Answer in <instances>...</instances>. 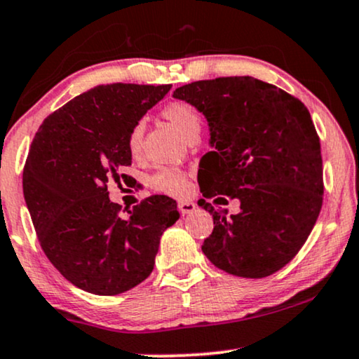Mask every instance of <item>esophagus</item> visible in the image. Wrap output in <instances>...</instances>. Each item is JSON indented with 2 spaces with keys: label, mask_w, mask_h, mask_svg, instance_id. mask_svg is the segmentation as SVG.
Segmentation results:
<instances>
[{
  "label": "esophagus",
  "mask_w": 359,
  "mask_h": 359,
  "mask_svg": "<svg viewBox=\"0 0 359 359\" xmlns=\"http://www.w3.org/2000/svg\"><path fill=\"white\" fill-rule=\"evenodd\" d=\"M195 208H197V205H195V203L190 202V201L179 202V212L182 213V215H187V213L195 212Z\"/></svg>",
  "instance_id": "1"
}]
</instances>
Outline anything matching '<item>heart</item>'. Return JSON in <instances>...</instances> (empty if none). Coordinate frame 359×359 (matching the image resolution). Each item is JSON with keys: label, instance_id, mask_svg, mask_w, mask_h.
Masks as SVG:
<instances>
[{"label": "heart", "instance_id": "obj_1", "mask_svg": "<svg viewBox=\"0 0 359 359\" xmlns=\"http://www.w3.org/2000/svg\"><path fill=\"white\" fill-rule=\"evenodd\" d=\"M162 116H164L165 119L184 135V137H187L190 133H194V130H201V114H198L197 109L190 106L189 102L175 101L167 104V106L162 109ZM142 140L144 124L137 122V124L130 129L129 137H127V147H129V152L133 154L134 157L140 156V151H142ZM151 185L154 190H157V192L179 197V195H184L187 192V177H185L184 172L177 169H161L157 174L152 175Z\"/></svg>", "mask_w": 359, "mask_h": 359}]
</instances>
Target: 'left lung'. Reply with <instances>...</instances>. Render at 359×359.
I'll return each mask as SVG.
<instances>
[{"label": "left lung", "mask_w": 359, "mask_h": 359, "mask_svg": "<svg viewBox=\"0 0 359 359\" xmlns=\"http://www.w3.org/2000/svg\"><path fill=\"white\" fill-rule=\"evenodd\" d=\"M174 97L207 119L213 151L203 156V197L240 202V212L225 217L202 198L198 205L215 225L202 252L243 278L283 269L323 203L320 139L305 104L252 76L197 81L177 88Z\"/></svg>", "instance_id": "8db88e82"}]
</instances>
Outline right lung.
I'll list each match as a JSON object with an SVG mask.
<instances>
[{
	"instance_id": "add662e5",
	"label": "right lung",
	"mask_w": 359,
	"mask_h": 359,
	"mask_svg": "<svg viewBox=\"0 0 359 359\" xmlns=\"http://www.w3.org/2000/svg\"><path fill=\"white\" fill-rule=\"evenodd\" d=\"M170 88L97 86L48 116L33 140L22 170L26 207L49 262L84 292L109 297L137 287L154 270L162 233L179 220L165 195L121 217L107 192L133 161L130 129Z\"/></svg>"
}]
</instances>
